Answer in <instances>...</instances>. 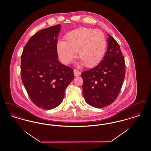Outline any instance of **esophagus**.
I'll list each match as a JSON object with an SVG mask.
<instances>
[{"label": "esophagus", "mask_w": 151, "mask_h": 151, "mask_svg": "<svg viewBox=\"0 0 151 151\" xmlns=\"http://www.w3.org/2000/svg\"><path fill=\"white\" fill-rule=\"evenodd\" d=\"M73 73L75 76H78L81 75V72L76 69L73 70Z\"/></svg>", "instance_id": "34e87169"}]
</instances>
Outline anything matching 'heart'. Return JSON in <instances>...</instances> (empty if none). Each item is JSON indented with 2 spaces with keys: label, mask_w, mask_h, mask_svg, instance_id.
Segmentation results:
<instances>
[{
  "label": "heart",
  "mask_w": 151,
  "mask_h": 151,
  "mask_svg": "<svg viewBox=\"0 0 151 151\" xmlns=\"http://www.w3.org/2000/svg\"><path fill=\"white\" fill-rule=\"evenodd\" d=\"M57 44V52L65 64L73 60L75 52L85 66L91 67L98 64L105 53L107 42L105 35L98 29L81 27L73 31Z\"/></svg>",
  "instance_id": "heart-1"
}]
</instances>
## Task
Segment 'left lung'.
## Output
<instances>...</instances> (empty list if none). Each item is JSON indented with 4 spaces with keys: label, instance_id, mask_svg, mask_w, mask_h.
Returning a JSON list of instances; mask_svg holds the SVG:
<instances>
[{
    "label": "left lung",
    "instance_id": "8db88e82",
    "mask_svg": "<svg viewBox=\"0 0 151 151\" xmlns=\"http://www.w3.org/2000/svg\"><path fill=\"white\" fill-rule=\"evenodd\" d=\"M108 48L103 59L94 68L81 73L83 93L86 102L103 108L114 102L122 88L125 63L119 44L108 34Z\"/></svg>",
    "mask_w": 151,
    "mask_h": 151
}]
</instances>
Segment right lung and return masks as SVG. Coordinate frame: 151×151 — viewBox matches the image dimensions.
<instances>
[{"label":"right lung","mask_w":151,"mask_h":151,"mask_svg":"<svg viewBox=\"0 0 151 151\" xmlns=\"http://www.w3.org/2000/svg\"><path fill=\"white\" fill-rule=\"evenodd\" d=\"M60 24L39 31L26 43L21 58V75L32 102L51 109L62 102L74 78L73 68L58 60L57 44Z\"/></svg>","instance_id":"1"}]
</instances>
